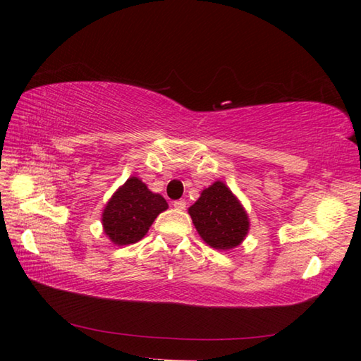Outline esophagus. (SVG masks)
Segmentation results:
<instances>
[{
	"mask_svg": "<svg viewBox=\"0 0 361 361\" xmlns=\"http://www.w3.org/2000/svg\"><path fill=\"white\" fill-rule=\"evenodd\" d=\"M173 208L176 209V211H183L186 208V202L185 200H175L173 202Z\"/></svg>",
	"mask_w": 361,
	"mask_h": 361,
	"instance_id": "34e87169",
	"label": "esophagus"
}]
</instances>
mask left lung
Wrapping results in <instances>:
<instances>
[{
    "instance_id": "obj_1",
    "label": "left lung",
    "mask_w": 361,
    "mask_h": 361,
    "mask_svg": "<svg viewBox=\"0 0 361 361\" xmlns=\"http://www.w3.org/2000/svg\"><path fill=\"white\" fill-rule=\"evenodd\" d=\"M189 214L202 239L216 250L237 247L248 233L247 212L220 181L203 190L189 208Z\"/></svg>"
}]
</instances>
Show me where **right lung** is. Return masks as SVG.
<instances>
[{
  "label": "right lung",
  "instance_id": "right-lung-1",
  "mask_svg": "<svg viewBox=\"0 0 361 361\" xmlns=\"http://www.w3.org/2000/svg\"><path fill=\"white\" fill-rule=\"evenodd\" d=\"M167 203L159 194H153L144 183L132 176L106 203L102 214L105 234L116 245L141 240Z\"/></svg>",
  "mask_w": 361,
  "mask_h": 361
}]
</instances>
